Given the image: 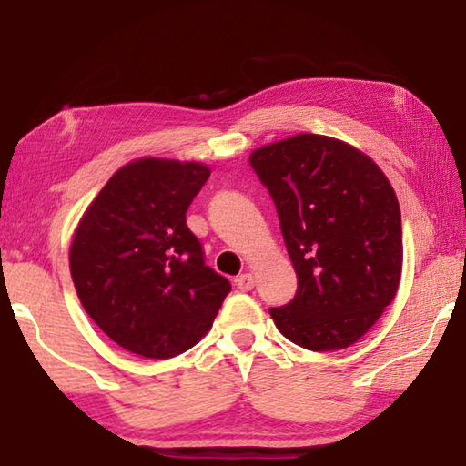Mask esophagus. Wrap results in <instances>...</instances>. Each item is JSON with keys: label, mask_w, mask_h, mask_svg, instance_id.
I'll list each match as a JSON object with an SVG mask.
<instances>
[{"label": "esophagus", "mask_w": 466, "mask_h": 466, "mask_svg": "<svg viewBox=\"0 0 466 466\" xmlns=\"http://www.w3.org/2000/svg\"><path fill=\"white\" fill-rule=\"evenodd\" d=\"M255 283L257 281L250 273H242V275H238V278H236V286H238L240 291H250L252 288H255Z\"/></svg>", "instance_id": "obj_1"}]
</instances>
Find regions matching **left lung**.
<instances>
[{
	"label": "left lung",
	"mask_w": 466,
	"mask_h": 466,
	"mask_svg": "<svg viewBox=\"0 0 466 466\" xmlns=\"http://www.w3.org/2000/svg\"><path fill=\"white\" fill-rule=\"evenodd\" d=\"M248 160L273 197L298 275L294 299L269 310L275 327L304 350H345L397 296L403 228L392 185L358 147L314 133Z\"/></svg>",
	"instance_id": "1"
}]
</instances>
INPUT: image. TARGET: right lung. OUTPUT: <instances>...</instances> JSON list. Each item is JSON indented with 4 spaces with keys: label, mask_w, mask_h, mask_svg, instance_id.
Masks as SVG:
<instances>
[{
    "label": "right lung",
    "mask_w": 466,
    "mask_h": 466,
    "mask_svg": "<svg viewBox=\"0 0 466 466\" xmlns=\"http://www.w3.org/2000/svg\"><path fill=\"white\" fill-rule=\"evenodd\" d=\"M211 170L201 162L139 157L84 211L69 271L90 319L123 350L168 360L214 325L230 281L203 261L187 209Z\"/></svg>",
    "instance_id": "1"
}]
</instances>
